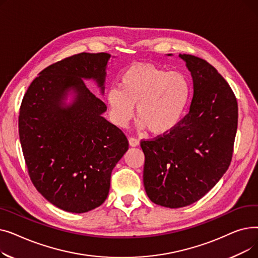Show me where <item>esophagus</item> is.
Returning <instances> with one entry per match:
<instances>
[{
  "mask_svg": "<svg viewBox=\"0 0 258 258\" xmlns=\"http://www.w3.org/2000/svg\"><path fill=\"white\" fill-rule=\"evenodd\" d=\"M128 142H130V145L133 146V147L139 145V140L136 139V138H134V137H131V138L128 139Z\"/></svg>",
  "mask_w": 258,
  "mask_h": 258,
  "instance_id": "obj_1",
  "label": "esophagus"
}]
</instances>
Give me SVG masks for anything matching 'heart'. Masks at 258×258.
I'll return each mask as SVG.
<instances>
[{"label": "heart", "mask_w": 258, "mask_h": 258, "mask_svg": "<svg viewBox=\"0 0 258 258\" xmlns=\"http://www.w3.org/2000/svg\"><path fill=\"white\" fill-rule=\"evenodd\" d=\"M119 85L106 94L112 121L125 127L137 104L140 127L153 135H165L177 127L190 97L185 75L152 63L132 64L122 73Z\"/></svg>", "instance_id": "heart-1"}]
</instances>
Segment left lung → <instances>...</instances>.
<instances>
[{
    "mask_svg": "<svg viewBox=\"0 0 258 258\" xmlns=\"http://www.w3.org/2000/svg\"><path fill=\"white\" fill-rule=\"evenodd\" d=\"M179 57L194 81L189 112L170 133L141 141L146 195L168 208L192 204L221 180L231 163L238 118L235 95L218 70L189 54Z\"/></svg>",
    "mask_w": 258,
    "mask_h": 258,
    "instance_id": "1",
    "label": "left lung"
}]
</instances>
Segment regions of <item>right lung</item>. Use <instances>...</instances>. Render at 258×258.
<instances>
[{
	"label": "right lung",
	"mask_w": 258,
	"mask_h": 258,
	"mask_svg": "<svg viewBox=\"0 0 258 258\" xmlns=\"http://www.w3.org/2000/svg\"><path fill=\"white\" fill-rule=\"evenodd\" d=\"M108 53H79L39 73L25 93L19 134L29 177L51 204L84 213L100 206L111 173L128 150L119 127L102 114L105 103L88 89L93 79L104 93ZM69 92L74 100L67 105Z\"/></svg>",
	"instance_id": "right-lung-1"
}]
</instances>
